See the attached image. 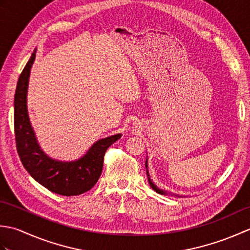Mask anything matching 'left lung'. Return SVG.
Instances as JSON below:
<instances>
[{
	"label": "left lung",
	"instance_id": "obj_1",
	"mask_svg": "<svg viewBox=\"0 0 250 250\" xmlns=\"http://www.w3.org/2000/svg\"><path fill=\"white\" fill-rule=\"evenodd\" d=\"M145 166H146V171H147V176H148V182H149V184H150V187L156 191V192H158V193H160V194H162V195H171V196H176V198H180V196H183V195H179V194H176V193H172V192H167V191H164V190H162V189H160V188H158L157 186L153 184L152 182H151V179L149 178V173H148V169H147V167H148V164H147V159H146V162H145Z\"/></svg>",
	"mask_w": 250,
	"mask_h": 250
}]
</instances>
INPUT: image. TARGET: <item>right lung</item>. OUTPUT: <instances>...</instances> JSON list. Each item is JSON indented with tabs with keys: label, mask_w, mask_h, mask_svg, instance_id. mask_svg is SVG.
I'll use <instances>...</instances> for the list:
<instances>
[{
	"label": "right lung",
	"mask_w": 250,
	"mask_h": 250,
	"mask_svg": "<svg viewBox=\"0 0 250 250\" xmlns=\"http://www.w3.org/2000/svg\"><path fill=\"white\" fill-rule=\"evenodd\" d=\"M35 52L20 74L15 93L14 125L18 155L31 176L51 192L66 196L82 194L97 184L102 173L105 151L120 139L121 134L97 141L86 155L75 161H58L47 156L37 143L26 106L29 77Z\"/></svg>",
	"instance_id": "right-lung-1"
}]
</instances>
